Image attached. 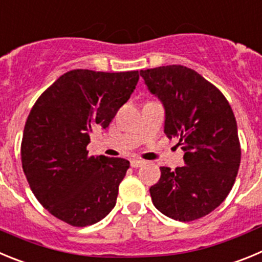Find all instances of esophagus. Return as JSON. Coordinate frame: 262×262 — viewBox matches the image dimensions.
I'll return each instance as SVG.
<instances>
[{
    "label": "esophagus",
    "instance_id": "1",
    "mask_svg": "<svg viewBox=\"0 0 262 262\" xmlns=\"http://www.w3.org/2000/svg\"><path fill=\"white\" fill-rule=\"evenodd\" d=\"M145 164V160L142 159H132L130 160V166L133 167V168H138V167L143 166Z\"/></svg>",
    "mask_w": 262,
    "mask_h": 262
}]
</instances>
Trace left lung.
<instances>
[{
    "instance_id": "obj_1",
    "label": "left lung",
    "mask_w": 262,
    "mask_h": 262,
    "mask_svg": "<svg viewBox=\"0 0 262 262\" xmlns=\"http://www.w3.org/2000/svg\"><path fill=\"white\" fill-rule=\"evenodd\" d=\"M150 93L163 103L164 133L178 137L183 167H160L150 188L154 206L169 218L190 222L225 201L240 166L239 137L234 112L214 84L193 69L168 65L141 70Z\"/></svg>"
}]
</instances>
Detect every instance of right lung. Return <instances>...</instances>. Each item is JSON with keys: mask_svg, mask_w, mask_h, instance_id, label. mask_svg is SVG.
Instances as JSON below:
<instances>
[{"mask_svg": "<svg viewBox=\"0 0 262 262\" xmlns=\"http://www.w3.org/2000/svg\"><path fill=\"white\" fill-rule=\"evenodd\" d=\"M140 73L70 70L32 107L20 157L30 188L47 210L68 225L102 221L116 205L129 163L122 158L89 157V134L105 129L128 102Z\"/></svg>", "mask_w": 262, "mask_h": 262, "instance_id": "right-lung-1", "label": "right lung"}]
</instances>
